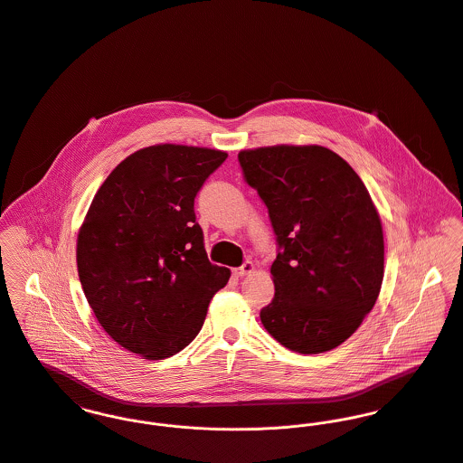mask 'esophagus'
Wrapping results in <instances>:
<instances>
[{"instance_id":"esophagus-1","label":"esophagus","mask_w":463,"mask_h":463,"mask_svg":"<svg viewBox=\"0 0 463 463\" xmlns=\"http://www.w3.org/2000/svg\"><path fill=\"white\" fill-rule=\"evenodd\" d=\"M253 269H255L253 262H251V260H247L241 268H238V269L234 271V275H236V277H249V275L253 273Z\"/></svg>"}]
</instances>
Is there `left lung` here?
Returning a JSON list of instances; mask_svg holds the SVG:
<instances>
[{"label": "left lung", "instance_id": "left-lung-1", "mask_svg": "<svg viewBox=\"0 0 463 463\" xmlns=\"http://www.w3.org/2000/svg\"><path fill=\"white\" fill-rule=\"evenodd\" d=\"M264 201L279 253L266 331L299 354L344 344L373 308L384 279L381 216L356 171L335 151L268 146L238 155Z\"/></svg>", "mask_w": 463, "mask_h": 463}]
</instances>
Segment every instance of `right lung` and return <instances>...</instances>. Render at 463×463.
I'll use <instances>...</instances> for the list:
<instances>
[{"instance_id": "right-lung-1", "label": "right lung", "mask_w": 463, "mask_h": 463, "mask_svg": "<svg viewBox=\"0 0 463 463\" xmlns=\"http://www.w3.org/2000/svg\"><path fill=\"white\" fill-rule=\"evenodd\" d=\"M225 151L156 144L107 176L77 234L84 296L107 335L143 359H165L201 331L231 271L214 266L194 201Z\"/></svg>"}]
</instances>
